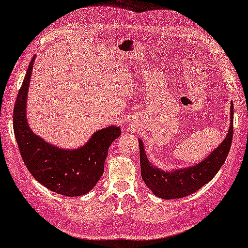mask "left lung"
Here are the masks:
<instances>
[{
    "mask_svg": "<svg viewBox=\"0 0 248 248\" xmlns=\"http://www.w3.org/2000/svg\"><path fill=\"white\" fill-rule=\"evenodd\" d=\"M231 108V127H229L224 141L206 159L192 167L171 172H165L159 170L150 164L146 155H145L143 143L141 140H139L142 179L156 197L168 200V199H180L189 196L200 189L202 186L208 183L216 176L221 166L224 164L232 145L233 135L232 102Z\"/></svg>",
    "mask_w": 248,
    "mask_h": 248,
    "instance_id": "8db88e82",
    "label": "left lung"
}]
</instances>
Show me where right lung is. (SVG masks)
<instances>
[{
  "label": "right lung",
  "mask_w": 248,
  "mask_h": 248,
  "mask_svg": "<svg viewBox=\"0 0 248 248\" xmlns=\"http://www.w3.org/2000/svg\"><path fill=\"white\" fill-rule=\"evenodd\" d=\"M34 58L17 93L14 109V131L22 159L32 177L48 189L66 197L87 194L100 180L111 143L121 135L120 127L96 131L89 142L76 150L54 147L29 128L26 98Z\"/></svg>",
  "instance_id": "add662e5"
}]
</instances>
